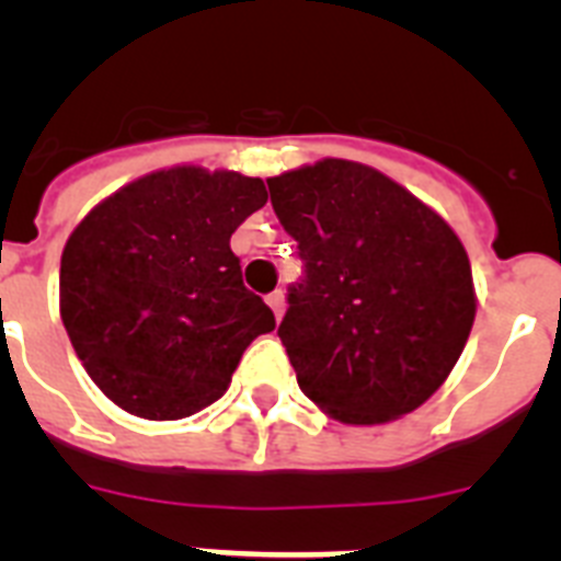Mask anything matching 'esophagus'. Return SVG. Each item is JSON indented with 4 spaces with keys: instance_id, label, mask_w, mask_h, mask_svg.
Returning a JSON list of instances; mask_svg holds the SVG:
<instances>
[{
    "instance_id": "34e87169",
    "label": "esophagus",
    "mask_w": 561,
    "mask_h": 561,
    "mask_svg": "<svg viewBox=\"0 0 561 561\" xmlns=\"http://www.w3.org/2000/svg\"><path fill=\"white\" fill-rule=\"evenodd\" d=\"M266 304L272 306V311H275L277 320H280V317H284V311H286V297H284V291H280V289L272 291V295L266 297Z\"/></svg>"
}]
</instances>
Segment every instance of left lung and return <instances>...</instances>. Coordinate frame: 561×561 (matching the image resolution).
I'll return each instance as SVG.
<instances>
[{
  "instance_id": "left-lung-1",
  "label": "left lung",
  "mask_w": 561,
  "mask_h": 561,
  "mask_svg": "<svg viewBox=\"0 0 561 561\" xmlns=\"http://www.w3.org/2000/svg\"><path fill=\"white\" fill-rule=\"evenodd\" d=\"M304 284L277 329L297 385L342 424H388L453 374L478 311L460 238L408 187L325 160L266 180Z\"/></svg>"
}]
</instances>
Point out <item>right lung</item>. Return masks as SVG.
I'll list each match as a JSON object with an SVG mask.
<instances>
[{
	"instance_id": "1",
	"label": "right lung",
	"mask_w": 561,
	"mask_h": 561,
	"mask_svg": "<svg viewBox=\"0 0 561 561\" xmlns=\"http://www.w3.org/2000/svg\"><path fill=\"white\" fill-rule=\"evenodd\" d=\"M264 205L257 176L173 165L114 191L69 232L64 329L117 408L148 421L199 413L230 388L247 345L275 329L230 250Z\"/></svg>"
}]
</instances>
